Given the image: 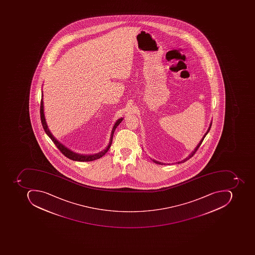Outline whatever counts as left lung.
Instances as JSON below:
<instances>
[{"instance_id":"obj_1","label":"left lung","mask_w":255,"mask_h":255,"mask_svg":"<svg viewBox=\"0 0 255 255\" xmlns=\"http://www.w3.org/2000/svg\"><path fill=\"white\" fill-rule=\"evenodd\" d=\"M212 123H211L210 124L209 128H208V131L205 132V135H204L203 138H202V140L200 141L199 143H198V145H197L196 148H195V150H194L193 151H192V153L190 154L189 155H188L187 158H185V159L182 160V161H178V164L179 163H183V162H185V161H186L187 160L189 159L190 158H192V156H193L194 155H195V152H196L197 150L198 149V148H199L200 145H202V141H203L204 138H205V136H206L207 134L208 133V131H210V128H211V127H212ZM152 161H153V162H155V163L158 164V165H165V164L162 163V162H160V161H155V159H152Z\"/></svg>"}]
</instances>
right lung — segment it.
I'll return each instance as SVG.
<instances>
[{"instance_id":"1","label":"right lung","mask_w":255,"mask_h":255,"mask_svg":"<svg viewBox=\"0 0 255 255\" xmlns=\"http://www.w3.org/2000/svg\"><path fill=\"white\" fill-rule=\"evenodd\" d=\"M40 120H41L42 126H43V129L45 131L47 135L50 137V139L53 141V143L55 144L56 146L57 147L59 150L61 151L62 154L65 155L67 158L73 160V161H94V160L98 159V158H101L104 156L106 153H107L108 150L110 149V146L112 145V141H113V138H114V133L117 127L120 125V123L123 121L124 119H119L117 122H116L115 125H114L113 130H112L111 137H110V141L109 142L108 146L100 151L99 153L94 154V155H81V154L76 153L74 151H71V150L67 148V147L64 146L63 144L60 143L58 140L56 139L55 137L52 135L50 130H49L48 127H47V123H46L45 117H44V113H43V94H42L41 101H40Z\"/></svg>"}]
</instances>
